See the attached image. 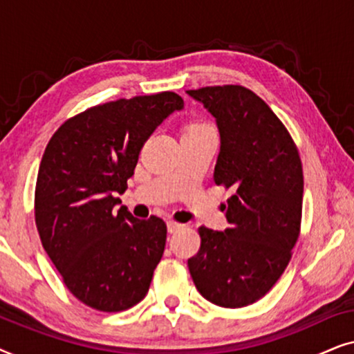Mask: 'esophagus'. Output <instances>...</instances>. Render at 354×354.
Returning <instances> with one entry per match:
<instances>
[{"mask_svg": "<svg viewBox=\"0 0 354 354\" xmlns=\"http://www.w3.org/2000/svg\"><path fill=\"white\" fill-rule=\"evenodd\" d=\"M182 224H178V222H174V221H169L167 222V230H169V234H176L177 230H180L182 229Z\"/></svg>", "mask_w": 354, "mask_h": 354, "instance_id": "obj_1", "label": "esophagus"}]
</instances>
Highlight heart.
Instances as JSON below:
<instances>
[{"label":"heart","instance_id":"heart-1","mask_svg":"<svg viewBox=\"0 0 354 354\" xmlns=\"http://www.w3.org/2000/svg\"><path fill=\"white\" fill-rule=\"evenodd\" d=\"M207 125H205V124H195V125H192V127H188V129H206Z\"/></svg>","mask_w":354,"mask_h":354}]
</instances>
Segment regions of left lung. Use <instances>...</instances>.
Returning <instances> with one entry per match:
<instances>
[{
	"label": "left lung",
	"instance_id": "8db88e82",
	"mask_svg": "<svg viewBox=\"0 0 354 354\" xmlns=\"http://www.w3.org/2000/svg\"><path fill=\"white\" fill-rule=\"evenodd\" d=\"M216 119L221 151L214 182L230 188V227H200L188 269L203 297L222 308L263 298L283 274L301 225L303 167L297 145L272 109L240 85L188 90Z\"/></svg>",
	"mask_w": 354,
	"mask_h": 354
}]
</instances>
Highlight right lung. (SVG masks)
<instances>
[{"label":"right lung","mask_w":354,"mask_h":354,"mask_svg":"<svg viewBox=\"0 0 354 354\" xmlns=\"http://www.w3.org/2000/svg\"><path fill=\"white\" fill-rule=\"evenodd\" d=\"M183 100L172 91L98 104L67 119L43 153L35 187L41 245L86 306L119 313L148 293L167 227L120 206L140 149Z\"/></svg>","instance_id":"add662e5"}]
</instances>
